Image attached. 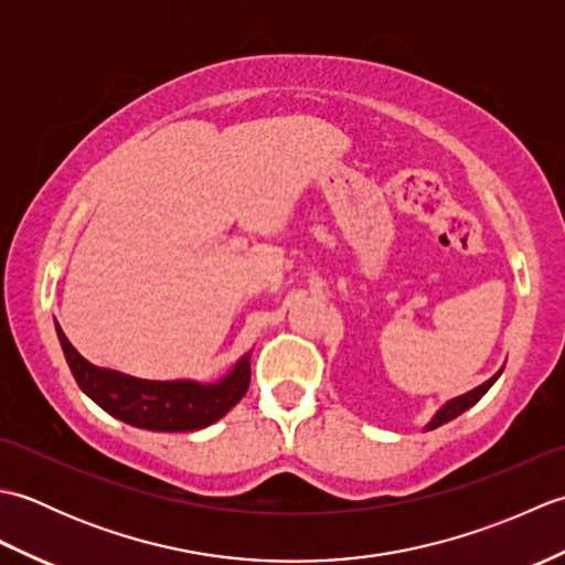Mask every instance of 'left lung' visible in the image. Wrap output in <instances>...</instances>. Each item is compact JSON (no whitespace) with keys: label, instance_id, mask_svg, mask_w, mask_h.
I'll return each instance as SVG.
<instances>
[{"label":"left lung","instance_id":"1","mask_svg":"<svg viewBox=\"0 0 565 565\" xmlns=\"http://www.w3.org/2000/svg\"><path fill=\"white\" fill-rule=\"evenodd\" d=\"M502 374V371H498V374L493 376V379H488L486 383H481V386L478 388H473V391H468V393H463V395H459V398H454V401H449L447 405L444 407H439V413L431 417V423L427 425V429H435V427H439V425H444V423H449V419H454V417H459L461 413H466L468 407L471 405H476L478 401L483 398V395L488 393V388L493 386V383L498 381V376Z\"/></svg>","mask_w":565,"mask_h":565}]
</instances>
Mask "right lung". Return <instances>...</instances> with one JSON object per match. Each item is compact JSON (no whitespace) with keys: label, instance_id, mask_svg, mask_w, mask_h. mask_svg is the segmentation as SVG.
Wrapping results in <instances>:
<instances>
[{"label":"right lung","instance_id":"obj_1","mask_svg":"<svg viewBox=\"0 0 565 565\" xmlns=\"http://www.w3.org/2000/svg\"><path fill=\"white\" fill-rule=\"evenodd\" d=\"M72 376L89 398L124 423L152 431H194L213 425L249 388V354L218 383L146 381L89 364L55 326Z\"/></svg>","mask_w":565,"mask_h":565}]
</instances>
